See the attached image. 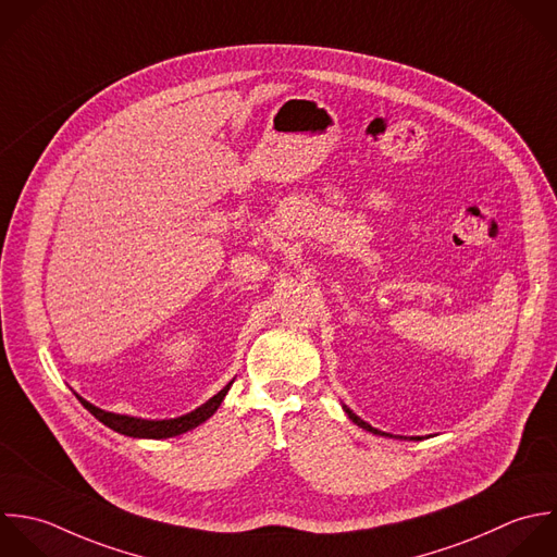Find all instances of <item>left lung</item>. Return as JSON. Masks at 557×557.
I'll return each mask as SVG.
<instances>
[{"mask_svg":"<svg viewBox=\"0 0 557 557\" xmlns=\"http://www.w3.org/2000/svg\"><path fill=\"white\" fill-rule=\"evenodd\" d=\"M343 410L347 412V417L358 425V428H362V430H367V432H371V434H375V436H386V438H399V441H423V436H393V434H388V432H382V430H377V428H373V425H369L367 421H362L354 410H349L347 406H343Z\"/></svg>","mask_w":557,"mask_h":557,"instance_id":"1","label":"left lung"}]
</instances>
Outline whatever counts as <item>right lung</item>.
<instances>
[{"instance_id": "1", "label": "right lung", "mask_w": 557, "mask_h": 557, "mask_svg": "<svg viewBox=\"0 0 557 557\" xmlns=\"http://www.w3.org/2000/svg\"><path fill=\"white\" fill-rule=\"evenodd\" d=\"M234 382V380H232ZM230 384H225L216 395H212L206 404H201L199 408H195L188 414L175 417V419H138V417H129V414H116V412H106L97 406H92L90 401H86L84 397H79L75 393V397L82 401V406L97 419L101 421L106 428L129 436V438H149V441H160V438H173L180 434H186L190 430H195L197 425H201L203 421H208L221 406V401L225 399Z\"/></svg>"}]
</instances>
